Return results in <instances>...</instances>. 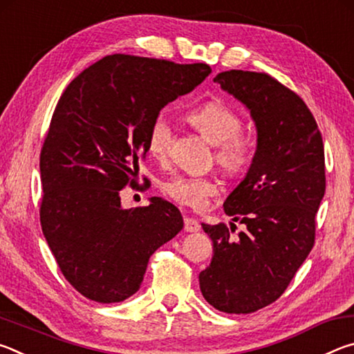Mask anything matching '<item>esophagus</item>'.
<instances>
[{
    "label": "esophagus",
    "mask_w": 354,
    "mask_h": 354,
    "mask_svg": "<svg viewBox=\"0 0 354 354\" xmlns=\"http://www.w3.org/2000/svg\"><path fill=\"white\" fill-rule=\"evenodd\" d=\"M200 223L195 218H185L184 220V231L185 232H198L200 231Z\"/></svg>",
    "instance_id": "esophagus-1"
}]
</instances>
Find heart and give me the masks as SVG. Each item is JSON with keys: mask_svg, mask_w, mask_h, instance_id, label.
<instances>
[{"mask_svg": "<svg viewBox=\"0 0 354 354\" xmlns=\"http://www.w3.org/2000/svg\"><path fill=\"white\" fill-rule=\"evenodd\" d=\"M187 120L206 139L217 147L215 162L230 176H241L248 170L253 159V147L243 137L242 118L230 106L218 100L207 101L187 113ZM173 129L165 113L153 118L147 134V149L154 159L164 160L170 153ZM164 194L183 206L198 211L207 198L217 194V184L209 178L175 176L165 181Z\"/></svg>", "mask_w": 354, "mask_h": 354, "instance_id": "heart-1", "label": "heart"}]
</instances>
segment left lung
<instances>
[{"label": "left lung", "instance_id": "left-lung-1", "mask_svg": "<svg viewBox=\"0 0 354 354\" xmlns=\"http://www.w3.org/2000/svg\"><path fill=\"white\" fill-rule=\"evenodd\" d=\"M214 82L247 106L257 145L247 175L223 203L247 231L232 239L226 225L203 223L214 256L200 273V289L221 313L250 314L283 295L314 247L325 149L309 107L272 76L230 70Z\"/></svg>", "mask_w": 354, "mask_h": 354}]
</instances>
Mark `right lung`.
<instances>
[{
    "label": "right lung",
    "mask_w": 354,
    "mask_h": 354,
    "mask_svg": "<svg viewBox=\"0 0 354 354\" xmlns=\"http://www.w3.org/2000/svg\"><path fill=\"white\" fill-rule=\"evenodd\" d=\"M206 64L106 56L77 75L53 113L40 153L41 231L65 279L88 299L118 303L140 289L156 250L183 230L159 196L123 209L160 109L206 80Z\"/></svg>",
    "instance_id": "right-lung-1"
}]
</instances>
